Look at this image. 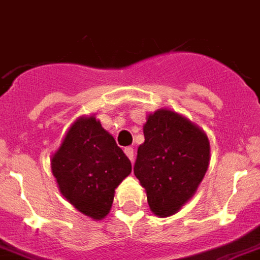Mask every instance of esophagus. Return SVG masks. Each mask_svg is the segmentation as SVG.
<instances>
[{"instance_id":"obj_1","label":"esophagus","mask_w":260,"mask_h":260,"mask_svg":"<svg viewBox=\"0 0 260 260\" xmlns=\"http://www.w3.org/2000/svg\"><path fill=\"white\" fill-rule=\"evenodd\" d=\"M124 152H125L126 156L129 158L131 161H134V156H135L134 148H132V147H125V148H124Z\"/></svg>"}]
</instances>
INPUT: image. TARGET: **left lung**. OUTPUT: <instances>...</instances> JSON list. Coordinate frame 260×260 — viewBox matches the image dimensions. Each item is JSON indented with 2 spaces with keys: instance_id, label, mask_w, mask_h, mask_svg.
I'll return each instance as SVG.
<instances>
[{
  "instance_id": "obj_1",
  "label": "left lung",
  "mask_w": 260,
  "mask_h": 260,
  "mask_svg": "<svg viewBox=\"0 0 260 260\" xmlns=\"http://www.w3.org/2000/svg\"><path fill=\"white\" fill-rule=\"evenodd\" d=\"M143 134L134 173L152 213L169 217L191 199L205 177L209 139L199 126L168 109L148 114Z\"/></svg>"
}]
</instances>
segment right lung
Segmentation results:
<instances>
[{
	"label": "right lung",
	"mask_w": 260,
	"mask_h": 260,
	"mask_svg": "<svg viewBox=\"0 0 260 260\" xmlns=\"http://www.w3.org/2000/svg\"><path fill=\"white\" fill-rule=\"evenodd\" d=\"M131 170L128 156L94 116L77 118L51 158L61 193L96 221L108 215L114 189Z\"/></svg>",
	"instance_id": "add662e5"
}]
</instances>
